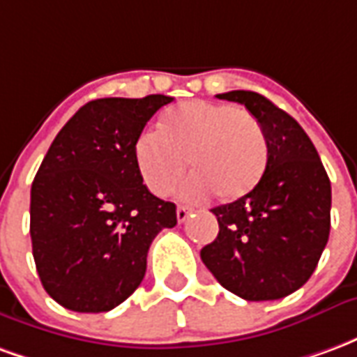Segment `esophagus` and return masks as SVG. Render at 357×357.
<instances>
[{
  "instance_id": "obj_1",
  "label": "esophagus",
  "mask_w": 357,
  "mask_h": 357,
  "mask_svg": "<svg viewBox=\"0 0 357 357\" xmlns=\"http://www.w3.org/2000/svg\"><path fill=\"white\" fill-rule=\"evenodd\" d=\"M191 212H193V208H191V206H187V204H179L178 210H176V216H178V222H185Z\"/></svg>"
}]
</instances>
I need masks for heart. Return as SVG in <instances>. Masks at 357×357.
<instances>
[{
	"label": "heart",
	"mask_w": 357,
	"mask_h": 357,
	"mask_svg": "<svg viewBox=\"0 0 357 357\" xmlns=\"http://www.w3.org/2000/svg\"><path fill=\"white\" fill-rule=\"evenodd\" d=\"M189 166L195 174L181 193L199 199L216 191L224 201L252 191L268 162L260 122L233 105L189 101L170 110L158 130H143L133 141V162L143 183L158 197L170 195Z\"/></svg>",
	"instance_id": "heart-1"
}]
</instances>
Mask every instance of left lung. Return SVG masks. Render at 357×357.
I'll list each match as a JSON object with an SVG mask.
<instances>
[{"label":"left lung","instance_id":"8db88e82","mask_svg":"<svg viewBox=\"0 0 357 357\" xmlns=\"http://www.w3.org/2000/svg\"><path fill=\"white\" fill-rule=\"evenodd\" d=\"M260 122L268 162L258 185L212 208L220 233L201 250L218 283L241 298H284L314 273L331 229V181L300 124L255 91L218 95Z\"/></svg>","mask_w":357,"mask_h":357}]
</instances>
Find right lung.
<instances>
[{
	"label": "right lung",
	"instance_id": "1",
	"mask_svg": "<svg viewBox=\"0 0 357 357\" xmlns=\"http://www.w3.org/2000/svg\"><path fill=\"white\" fill-rule=\"evenodd\" d=\"M168 95L86 102L51 143L30 191V237L43 289L82 314L109 312L143 281L151 243L176 204L143 185L133 141Z\"/></svg>",
	"mask_w": 357,
	"mask_h": 357
}]
</instances>
